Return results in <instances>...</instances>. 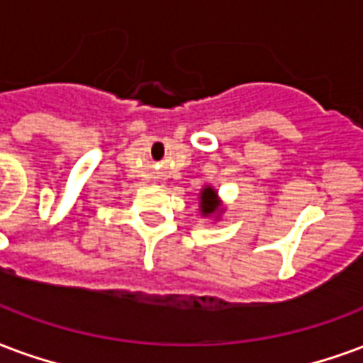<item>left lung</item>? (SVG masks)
Returning a JSON list of instances; mask_svg holds the SVG:
<instances>
[{
  "label": "left lung",
  "instance_id": "left-lung-1",
  "mask_svg": "<svg viewBox=\"0 0 363 363\" xmlns=\"http://www.w3.org/2000/svg\"><path fill=\"white\" fill-rule=\"evenodd\" d=\"M198 203H200V216L202 217H219L223 213L219 194H217V190L211 184H206L200 190Z\"/></svg>",
  "mask_w": 363,
  "mask_h": 363
}]
</instances>
